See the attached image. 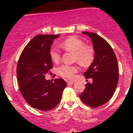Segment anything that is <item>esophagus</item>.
Listing matches in <instances>:
<instances>
[{"mask_svg":"<svg viewBox=\"0 0 133 133\" xmlns=\"http://www.w3.org/2000/svg\"><path fill=\"white\" fill-rule=\"evenodd\" d=\"M74 81H68V84H74Z\"/></svg>","mask_w":133,"mask_h":133,"instance_id":"esophagus-1","label":"esophagus"}]
</instances>
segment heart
I'll return each instance as SVG.
<instances>
[{"mask_svg":"<svg viewBox=\"0 0 133 133\" xmlns=\"http://www.w3.org/2000/svg\"><path fill=\"white\" fill-rule=\"evenodd\" d=\"M61 46L66 51L74 53V59L82 66H89L94 61V48L90 45H85L84 42L78 37L71 36L67 38ZM50 57L53 62L57 63L61 59L60 51L56 47H52L50 50ZM77 72V68L74 65H62L58 69L59 75L68 79L73 78Z\"/></svg>","mask_w":133,"mask_h":133,"instance_id":"b5f03b06","label":"heart"}]
</instances>
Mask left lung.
Instances as JSON below:
<instances>
[{
  "instance_id": "1",
  "label": "left lung",
  "mask_w": 133,
  "mask_h": 133,
  "mask_svg": "<svg viewBox=\"0 0 133 133\" xmlns=\"http://www.w3.org/2000/svg\"><path fill=\"white\" fill-rule=\"evenodd\" d=\"M82 34L92 41L95 55L92 63L84 73L86 79H92V82L86 84V89L79 96L86 105L97 108L113 96L119 79L118 64L112 47L105 39L95 33Z\"/></svg>"
}]
</instances>
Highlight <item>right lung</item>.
<instances>
[{
	"instance_id": "obj_1",
	"label": "right lung",
	"mask_w": 133,
	"mask_h": 133,
	"mask_svg": "<svg viewBox=\"0 0 133 133\" xmlns=\"http://www.w3.org/2000/svg\"><path fill=\"white\" fill-rule=\"evenodd\" d=\"M59 36H36L27 44L18 61L17 76L20 91L30 106L39 110L46 111L54 108L67 86L63 79H56L54 82L45 79V74L52 68L51 45Z\"/></svg>"
}]
</instances>
